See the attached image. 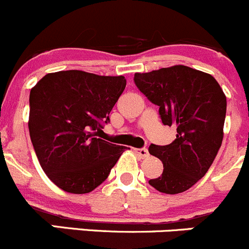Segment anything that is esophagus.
Wrapping results in <instances>:
<instances>
[{
    "instance_id": "34e87169",
    "label": "esophagus",
    "mask_w": 249,
    "mask_h": 249,
    "mask_svg": "<svg viewBox=\"0 0 249 249\" xmlns=\"http://www.w3.org/2000/svg\"><path fill=\"white\" fill-rule=\"evenodd\" d=\"M134 152L142 159L148 157V149L147 148H134Z\"/></svg>"
}]
</instances>
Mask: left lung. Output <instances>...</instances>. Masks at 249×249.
I'll return each mask as SVG.
<instances>
[{"label":"left lung","mask_w":249,"mask_h":249,"mask_svg":"<svg viewBox=\"0 0 249 249\" xmlns=\"http://www.w3.org/2000/svg\"><path fill=\"white\" fill-rule=\"evenodd\" d=\"M137 89L156 106L164 125L176 129L166 146L151 144L148 152L163 163V174L149 185L176 195L203 178L224 137L226 96L211 74L186 66L136 73Z\"/></svg>","instance_id":"obj_1"}]
</instances>
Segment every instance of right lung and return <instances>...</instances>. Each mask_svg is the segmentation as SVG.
Here are the masks:
<instances>
[{
	"mask_svg": "<svg viewBox=\"0 0 249 249\" xmlns=\"http://www.w3.org/2000/svg\"><path fill=\"white\" fill-rule=\"evenodd\" d=\"M126 86L124 76L63 71L30 91L29 132L41 168L59 189L89 194L110 173L124 146L98 139Z\"/></svg>",
	"mask_w": 249,
	"mask_h": 249,
	"instance_id": "obj_1",
	"label": "right lung"
}]
</instances>
